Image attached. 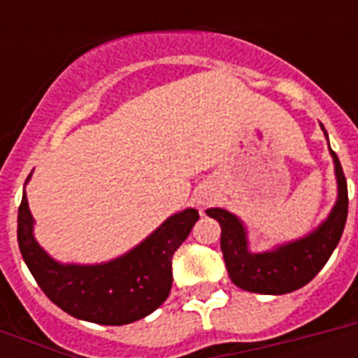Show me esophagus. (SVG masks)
I'll return each mask as SVG.
<instances>
[{"mask_svg": "<svg viewBox=\"0 0 358 358\" xmlns=\"http://www.w3.org/2000/svg\"><path fill=\"white\" fill-rule=\"evenodd\" d=\"M201 204H206V201H201Z\"/></svg>", "mask_w": 358, "mask_h": 358, "instance_id": "34e87169", "label": "esophagus"}]
</instances>
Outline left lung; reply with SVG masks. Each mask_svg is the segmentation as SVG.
<instances>
[{"instance_id":"obj_1","label":"left lung","mask_w":358,"mask_h":358,"mask_svg":"<svg viewBox=\"0 0 358 358\" xmlns=\"http://www.w3.org/2000/svg\"><path fill=\"white\" fill-rule=\"evenodd\" d=\"M320 126L327 137L323 124ZM331 156L334 162L338 196L327 219L303 238L277 245L269 250L252 252L249 249V238L243 221L223 208H208V215L221 224V250L224 264L230 280L238 288L262 295L289 294L310 282L327 264L342 238L350 204L348 182L338 156L333 150Z\"/></svg>"}]
</instances>
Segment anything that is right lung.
<instances>
[{
    "label": "right lung",
    "mask_w": 358,
    "mask_h": 358,
    "mask_svg": "<svg viewBox=\"0 0 358 358\" xmlns=\"http://www.w3.org/2000/svg\"><path fill=\"white\" fill-rule=\"evenodd\" d=\"M196 221L195 208H185L119 258L102 264H61L35 239V219L24 191L18 208V245L36 284L61 310L83 322L126 325L165 303L173 286L174 250Z\"/></svg>",
    "instance_id": "obj_1"
}]
</instances>
